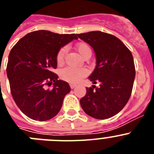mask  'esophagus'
<instances>
[{"label": "esophagus", "mask_w": 154, "mask_h": 154, "mask_svg": "<svg viewBox=\"0 0 154 154\" xmlns=\"http://www.w3.org/2000/svg\"><path fill=\"white\" fill-rule=\"evenodd\" d=\"M70 87H71V89H74L75 87H76V85L75 84H70Z\"/></svg>", "instance_id": "obj_1"}]
</instances>
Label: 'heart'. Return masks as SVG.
Returning <instances> with one entry per match:
<instances>
[{
    "instance_id": "heart-1",
    "label": "heart",
    "mask_w": 154,
    "mask_h": 154,
    "mask_svg": "<svg viewBox=\"0 0 154 154\" xmlns=\"http://www.w3.org/2000/svg\"><path fill=\"white\" fill-rule=\"evenodd\" d=\"M76 49L82 58L86 56H91L92 50L90 47L85 43H80L76 46ZM67 48L65 47L61 48L57 53L56 61L58 64H62L65 59V54ZM87 75V70L84 68H72L66 67L62 69L60 72V77L64 81H66L70 83H78Z\"/></svg>"
}]
</instances>
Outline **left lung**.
Returning <instances> with one entry per match:
<instances>
[{
  "mask_svg": "<svg viewBox=\"0 0 154 154\" xmlns=\"http://www.w3.org/2000/svg\"><path fill=\"white\" fill-rule=\"evenodd\" d=\"M77 36L93 48L96 66L89 77L94 84L86 88L80 104L87 115L105 119L116 115L130 98L136 70L133 55L118 38L99 31Z\"/></svg>",
  "mask_w": 154,
  "mask_h": 154,
  "instance_id": "8db88e82",
  "label": "left lung"
}]
</instances>
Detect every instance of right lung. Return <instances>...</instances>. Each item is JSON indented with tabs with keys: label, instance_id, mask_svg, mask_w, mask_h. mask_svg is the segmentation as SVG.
Listing matches in <instances>:
<instances>
[{
	"label": "right lung",
	"instance_id": "1",
	"mask_svg": "<svg viewBox=\"0 0 154 154\" xmlns=\"http://www.w3.org/2000/svg\"><path fill=\"white\" fill-rule=\"evenodd\" d=\"M75 34L59 35L45 30L27 34L11 50L7 75L12 97L21 112L34 120L45 121L58 113L69 83L58 80L57 53L74 39ZM53 84L51 89L47 86Z\"/></svg>",
	"mask_w": 154,
	"mask_h": 154
}]
</instances>
